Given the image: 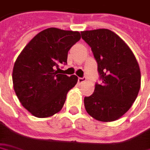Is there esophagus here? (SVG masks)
Wrapping results in <instances>:
<instances>
[{
  "mask_svg": "<svg viewBox=\"0 0 150 150\" xmlns=\"http://www.w3.org/2000/svg\"><path fill=\"white\" fill-rule=\"evenodd\" d=\"M86 81V77H78V79H77V83L79 84V85H81L82 83Z\"/></svg>",
  "mask_w": 150,
  "mask_h": 150,
  "instance_id": "1",
  "label": "esophagus"
}]
</instances>
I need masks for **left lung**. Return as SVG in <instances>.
Returning a JSON list of instances; mask_svg holds the SVG:
<instances>
[{"label":"left lung","instance_id":"obj_1","mask_svg":"<svg viewBox=\"0 0 150 150\" xmlns=\"http://www.w3.org/2000/svg\"><path fill=\"white\" fill-rule=\"evenodd\" d=\"M91 47L102 84L84 97L87 112L94 119L110 122L120 118L135 101L140 88V69L129 46L107 29L81 32Z\"/></svg>","mask_w":150,"mask_h":150}]
</instances>
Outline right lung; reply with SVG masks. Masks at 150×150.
Instances as JSON below:
<instances>
[{"instance_id": "right-lung-1", "label": "right lung", "mask_w": 150, "mask_h": 150, "mask_svg": "<svg viewBox=\"0 0 150 150\" xmlns=\"http://www.w3.org/2000/svg\"><path fill=\"white\" fill-rule=\"evenodd\" d=\"M81 39L78 31L49 28L28 43L15 62L12 80L19 101L39 118L52 116L63 108L67 93L77 77L59 73L68 52Z\"/></svg>"}]
</instances>
